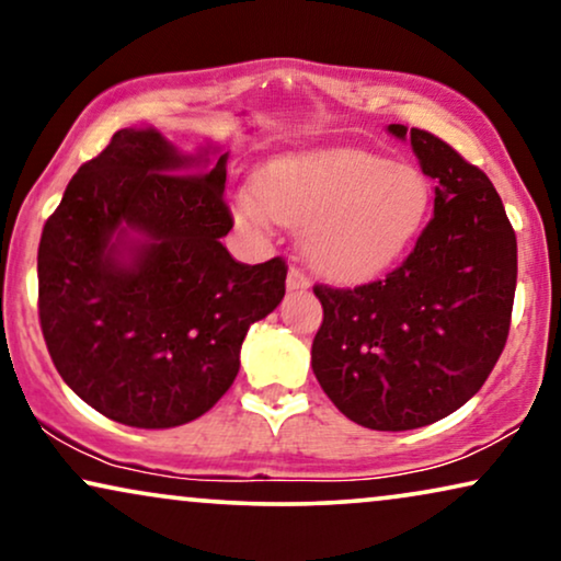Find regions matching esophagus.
I'll use <instances>...</instances> for the list:
<instances>
[{
  "mask_svg": "<svg viewBox=\"0 0 561 561\" xmlns=\"http://www.w3.org/2000/svg\"><path fill=\"white\" fill-rule=\"evenodd\" d=\"M286 288L288 290H309L311 288V280L306 278V275L298 271V267H290L288 278H286Z\"/></svg>",
  "mask_w": 561,
  "mask_h": 561,
  "instance_id": "1",
  "label": "esophagus"
}]
</instances>
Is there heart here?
<instances>
[{
    "label": "heart",
    "instance_id": "heart-1",
    "mask_svg": "<svg viewBox=\"0 0 561 561\" xmlns=\"http://www.w3.org/2000/svg\"><path fill=\"white\" fill-rule=\"evenodd\" d=\"M432 181L409 163L365 150H317L273 160L234 194L237 225L263 234L301 227L304 257L321 278H378L416 242L432 211Z\"/></svg>",
    "mask_w": 561,
    "mask_h": 561
}]
</instances>
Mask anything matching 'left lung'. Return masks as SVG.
Segmentation results:
<instances>
[{
  "mask_svg": "<svg viewBox=\"0 0 561 561\" xmlns=\"http://www.w3.org/2000/svg\"><path fill=\"white\" fill-rule=\"evenodd\" d=\"M411 142L434 186V217L401 267L355 290L317 286L324 321L311 367L336 409L375 432L434 424L482 388L508 340L516 234L480 168L424 129Z\"/></svg>",
  "mask_w": 561,
  "mask_h": 561,
  "instance_id": "8db88e82",
  "label": "left lung"
}]
</instances>
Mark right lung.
<instances>
[{
  "mask_svg": "<svg viewBox=\"0 0 561 561\" xmlns=\"http://www.w3.org/2000/svg\"><path fill=\"white\" fill-rule=\"evenodd\" d=\"M229 150H181L125 127L83 163L37 250L41 327L66 386L135 428L211 409L240 373L250 324L286 296L280 257L242 265L219 240Z\"/></svg>",
  "mask_w": 561,
  "mask_h": 561,
  "instance_id": "right-lung-1",
  "label": "right lung"
}]
</instances>
